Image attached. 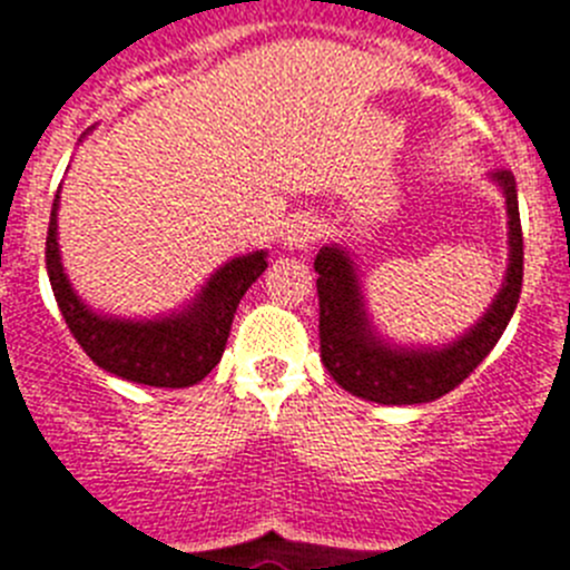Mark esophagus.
Masks as SVG:
<instances>
[{
  "instance_id": "obj_1",
  "label": "esophagus",
  "mask_w": 570,
  "mask_h": 570,
  "mask_svg": "<svg viewBox=\"0 0 570 570\" xmlns=\"http://www.w3.org/2000/svg\"><path fill=\"white\" fill-rule=\"evenodd\" d=\"M315 238H317L315 218H309V215H297V218H292L289 229H286V244H289L292 249L309 247Z\"/></svg>"
}]
</instances>
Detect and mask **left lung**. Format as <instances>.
Wrapping results in <instances>:
<instances>
[{
    "mask_svg": "<svg viewBox=\"0 0 570 570\" xmlns=\"http://www.w3.org/2000/svg\"><path fill=\"white\" fill-rule=\"evenodd\" d=\"M497 184L509 209V273L497 292L494 304L480 321L443 348L389 346L372 330L363 309L361 281L355 261L337 244L323 247L315 258L317 304H321V361L337 386L355 397L383 406H414L429 403L474 372L485 361L509 326L522 289V227L517 181L511 170H497Z\"/></svg>",
    "mask_w": 570,
    "mask_h": 570,
    "instance_id": "left-lung-1",
    "label": "left lung"
}]
</instances>
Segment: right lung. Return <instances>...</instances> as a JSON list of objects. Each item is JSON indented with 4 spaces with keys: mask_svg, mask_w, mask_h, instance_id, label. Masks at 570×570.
<instances>
[{
    "mask_svg": "<svg viewBox=\"0 0 570 570\" xmlns=\"http://www.w3.org/2000/svg\"><path fill=\"white\" fill-rule=\"evenodd\" d=\"M56 213L59 196L53 198L50 209L45 261L61 317L87 357L121 381L141 386L184 389L204 381L222 361L240 297L266 269L264 249L227 261L207 281V286H202L196 301L178 315L156 321H121L94 312L73 292L61 266Z\"/></svg>",
    "mask_w": 570,
    "mask_h": 570,
    "instance_id": "right-lung-1",
    "label": "right lung"
}]
</instances>
